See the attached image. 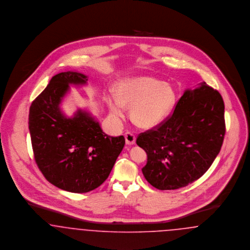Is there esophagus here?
<instances>
[{
	"instance_id": "34e87169",
	"label": "esophagus",
	"mask_w": 250,
	"mask_h": 250,
	"mask_svg": "<svg viewBox=\"0 0 250 250\" xmlns=\"http://www.w3.org/2000/svg\"><path fill=\"white\" fill-rule=\"evenodd\" d=\"M124 137H125L126 145H130H130H133L135 143V136L130 132H126Z\"/></svg>"
}]
</instances>
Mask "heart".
<instances>
[{"label": "heart", "instance_id": "1", "mask_svg": "<svg viewBox=\"0 0 250 250\" xmlns=\"http://www.w3.org/2000/svg\"><path fill=\"white\" fill-rule=\"evenodd\" d=\"M115 98H105L115 120L125 117L130 108L131 122L140 129L152 130L168 118L174 108L176 94L170 84L150 76L122 79L113 87Z\"/></svg>", "mask_w": 250, "mask_h": 250}]
</instances>
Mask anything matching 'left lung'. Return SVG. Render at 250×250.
<instances>
[{
    "instance_id": "left-lung-1",
    "label": "left lung",
    "mask_w": 250,
    "mask_h": 250,
    "mask_svg": "<svg viewBox=\"0 0 250 250\" xmlns=\"http://www.w3.org/2000/svg\"><path fill=\"white\" fill-rule=\"evenodd\" d=\"M224 135V102L219 92L206 82L187 88L173 115L136 140L147 155L142 169L145 178L161 190L194 182L217 158Z\"/></svg>"
}]
</instances>
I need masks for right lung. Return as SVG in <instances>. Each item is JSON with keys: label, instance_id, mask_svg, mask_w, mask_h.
<instances>
[{"label": "right lung", "instance_id": "1", "mask_svg": "<svg viewBox=\"0 0 250 250\" xmlns=\"http://www.w3.org/2000/svg\"><path fill=\"white\" fill-rule=\"evenodd\" d=\"M87 76L64 72L53 76L30 107L29 130L34 159L44 177L57 188L84 193L103 184L124 145L122 135L104 133L86 109L72 117L62 109L71 86H86Z\"/></svg>", "mask_w": 250, "mask_h": 250}]
</instances>
